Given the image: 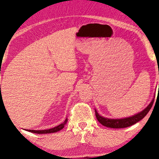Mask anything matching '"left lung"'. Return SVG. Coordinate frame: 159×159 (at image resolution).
I'll return each instance as SVG.
<instances>
[{
  "mask_svg": "<svg viewBox=\"0 0 159 159\" xmlns=\"http://www.w3.org/2000/svg\"><path fill=\"white\" fill-rule=\"evenodd\" d=\"M155 98V97H154ZM154 98L153 99L151 103L148 105V107L146 109H143L142 111L139 112V113L135 114L132 116H129L127 118L124 119H108L105 118L102 116H100L95 109V115L97 119V120L100 124L102 125L109 128H113V129H121V128H126L128 126H130L131 125H134V124L137 123L138 121L141 120L143 117H144L148 112L150 111V109L153 106V102H154Z\"/></svg>",
  "mask_w": 159,
  "mask_h": 159,
  "instance_id": "8db88e82",
  "label": "left lung"
}]
</instances>
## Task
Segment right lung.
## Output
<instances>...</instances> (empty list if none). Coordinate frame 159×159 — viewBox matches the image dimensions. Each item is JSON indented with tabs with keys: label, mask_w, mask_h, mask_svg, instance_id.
I'll list each match as a JSON object with an SVG mask.
<instances>
[{
	"label": "right lung",
	"mask_w": 159,
	"mask_h": 159,
	"mask_svg": "<svg viewBox=\"0 0 159 159\" xmlns=\"http://www.w3.org/2000/svg\"><path fill=\"white\" fill-rule=\"evenodd\" d=\"M67 118L65 119V121L62 123L60 125H58L57 126H55L54 128H52V129H46V130H28V129H27V131H30V132L32 133H35V134H50V133H55V132H57V131H60L61 129H62L64 128V126L66 124H67Z\"/></svg>",
	"instance_id": "obj_1"
}]
</instances>
